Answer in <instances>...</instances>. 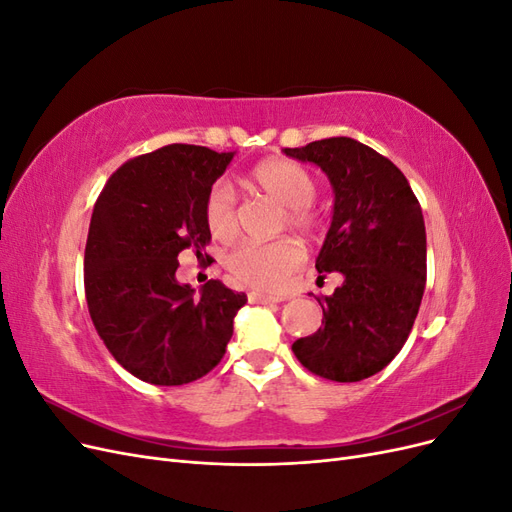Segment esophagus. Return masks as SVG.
I'll use <instances>...</instances> for the list:
<instances>
[{"label":"esophagus","mask_w":512,"mask_h":512,"mask_svg":"<svg viewBox=\"0 0 512 512\" xmlns=\"http://www.w3.org/2000/svg\"><path fill=\"white\" fill-rule=\"evenodd\" d=\"M247 297H250V303H282V301H286V297H282V294H265V292H250Z\"/></svg>","instance_id":"esophagus-1"}]
</instances>
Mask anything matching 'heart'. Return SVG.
<instances>
[{
  "mask_svg": "<svg viewBox=\"0 0 512 512\" xmlns=\"http://www.w3.org/2000/svg\"><path fill=\"white\" fill-rule=\"evenodd\" d=\"M252 181L260 192H265L275 203L284 207V222L290 228L305 232V235L320 228L322 218L312 203L318 181L303 164L273 158L254 168ZM203 215L213 239L228 243L237 237V207L226 183H215L207 192ZM301 262L303 247L294 239L282 237L267 243H239L228 254L226 267L239 282L247 286L267 292H280L288 286L294 271L301 267Z\"/></svg>",
  "mask_w": 512,
  "mask_h": 512,
  "instance_id": "heart-1",
  "label": "heart"
}]
</instances>
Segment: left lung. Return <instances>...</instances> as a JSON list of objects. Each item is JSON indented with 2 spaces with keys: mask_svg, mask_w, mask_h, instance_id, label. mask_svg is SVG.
Here are the masks:
<instances>
[{
  "mask_svg": "<svg viewBox=\"0 0 512 512\" xmlns=\"http://www.w3.org/2000/svg\"><path fill=\"white\" fill-rule=\"evenodd\" d=\"M284 151L318 164L331 179L333 222L316 269L344 275L331 297L318 299L322 327L297 339L292 352L324 380H365L404 348L421 307L427 280L421 205L404 173L354 138H322Z\"/></svg>",
  "mask_w": 512,
  "mask_h": 512,
  "instance_id": "1",
  "label": "left lung"
}]
</instances>
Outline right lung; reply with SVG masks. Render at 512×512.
<instances>
[{
    "label": "right lung",
    "instance_id": "right-lung-1",
    "mask_svg": "<svg viewBox=\"0 0 512 512\" xmlns=\"http://www.w3.org/2000/svg\"><path fill=\"white\" fill-rule=\"evenodd\" d=\"M235 153L166 145L121 164L100 192L85 245L91 322L138 380L179 386L222 361L245 292L177 282L179 254L207 258L205 198Z\"/></svg>",
    "mask_w": 512,
    "mask_h": 512
}]
</instances>
